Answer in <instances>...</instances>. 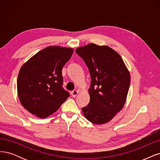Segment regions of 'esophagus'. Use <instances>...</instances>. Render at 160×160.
I'll return each mask as SVG.
<instances>
[{"mask_svg": "<svg viewBox=\"0 0 160 160\" xmlns=\"http://www.w3.org/2000/svg\"><path fill=\"white\" fill-rule=\"evenodd\" d=\"M78 94V90H73V91H72V92H71L72 96V97H74V98H75Z\"/></svg>", "mask_w": 160, "mask_h": 160, "instance_id": "obj_1", "label": "esophagus"}]
</instances>
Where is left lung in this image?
Returning a JSON list of instances; mask_svg holds the SVG:
<instances>
[{
  "label": "left lung",
  "mask_w": 160,
  "mask_h": 160,
  "mask_svg": "<svg viewBox=\"0 0 160 160\" xmlns=\"http://www.w3.org/2000/svg\"><path fill=\"white\" fill-rule=\"evenodd\" d=\"M76 52L91 76L89 104L82 108L86 119L95 124L110 122L124 106L130 75L120 54L107 46L90 44Z\"/></svg>",
  "instance_id": "left-lung-1"
}]
</instances>
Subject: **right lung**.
<instances>
[{"label": "right lung", "instance_id": "1", "mask_svg": "<svg viewBox=\"0 0 160 160\" xmlns=\"http://www.w3.org/2000/svg\"><path fill=\"white\" fill-rule=\"evenodd\" d=\"M74 50L49 46L30 58L20 70L18 95L26 110L38 118L52 114L70 96L63 87L62 70Z\"/></svg>", "mask_w": 160, "mask_h": 160}]
</instances>
